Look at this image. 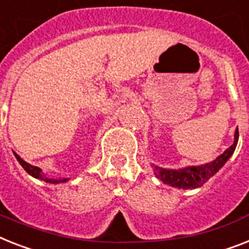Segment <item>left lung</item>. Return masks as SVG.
<instances>
[{"instance_id":"left-lung-1","label":"left lung","mask_w":249,"mask_h":249,"mask_svg":"<svg viewBox=\"0 0 249 249\" xmlns=\"http://www.w3.org/2000/svg\"><path fill=\"white\" fill-rule=\"evenodd\" d=\"M238 138H239V133L236 129L233 144L225 149V152L221 153L219 157H216V160H213L212 162L199 165V166H188L179 170L155 166V175L165 184H169L171 187L179 188V189H195V188L202 187L210 178L213 177L225 165L226 161L233 155L236 143H238Z\"/></svg>"}]
</instances>
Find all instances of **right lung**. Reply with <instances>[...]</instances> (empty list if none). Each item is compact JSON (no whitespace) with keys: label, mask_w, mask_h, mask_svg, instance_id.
Listing matches in <instances>:
<instances>
[{"label":"right lung","mask_w":249,"mask_h":249,"mask_svg":"<svg viewBox=\"0 0 249 249\" xmlns=\"http://www.w3.org/2000/svg\"><path fill=\"white\" fill-rule=\"evenodd\" d=\"M14 155H15L16 160L19 161V163L21 165V166L24 167V170L26 171V173L29 174V175H32L33 178H37V179H40V180H44L46 183H52V184H58V183H65V181H68L69 179H66V178H64V179H50V178H47L46 175H44L43 173H42V170H40L39 167L37 166H33V165H30V163L25 162L21 157L19 156V155H16L15 152H14Z\"/></svg>","instance_id":"obj_1"}]
</instances>
